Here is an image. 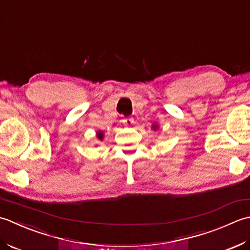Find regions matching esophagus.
<instances>
[{
	"mask_svg": "<svg viewBox=\"0 0 250 250\" xmlns=\"http://www.w3.org/2000/svg\"><path fill=\"white\" fill-rule=\"evenodd\" d=\"M123 123L127 126H130L132 123H134V120H132L131 118H127V119L123 120Z\"/></svg>",
	"mask_w": 250,
	"mask_h": 250,
	"instance_id": "esophagus-1",
	"label": "esophagus"
}]
</instances>
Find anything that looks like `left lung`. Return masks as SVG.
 Masks as SVG:
<instances>
[{"mask_svg": "<svg viewBox=\"0 0 250 250\" xmlns=\"http://www.w3.org/2000/svg\"><path fill=\"white\" fill-rule=\"evenodd\" d=\"M153 127H154V128H156V127H157V126H156V125H154V126H153Z\"/></svg>", "mask_w": 250, "mask_h": 250, "instance_id": "8db88e82", "label": "left lung"}]
</instances>
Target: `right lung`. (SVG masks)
Returning <instances> with one entry per match:
<instances>
[{"label": "right lung", "instance_id": "obj_1", "mask_svg": "<svg viewBox=\"0 0 250 250\" xmlns=\"http://www.w3.org/2000/svg\"><path fill=\"white\" fill-rule=\"evenodd\" d=\"M97 137H98V138L101 140V139H103L104 138V134H103V132H97Z\"/></svg>", "mask_w": 250, "mask_h": 250}]
</instances>
